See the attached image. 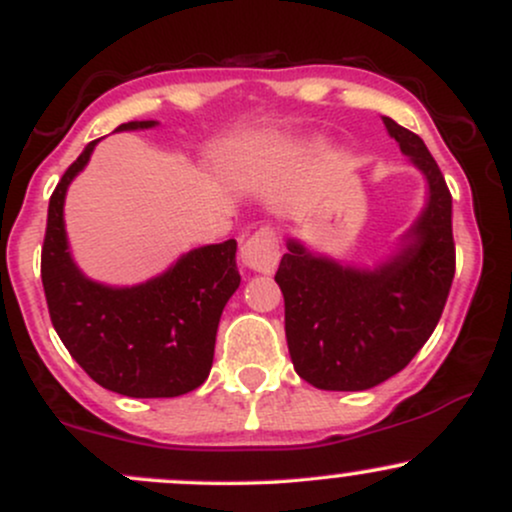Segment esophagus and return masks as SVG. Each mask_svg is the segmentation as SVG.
<instances>
[{"mask_svg": "<svg viewBox=\"0 0 512 512\" xmlns=\"http://www.w3.org/2000/svg\"><path fill=\"white\" fill-rule=\"evenodd\" d=\"M240 260L255 272L272 274L279 264V233L272 226H264L252 233L240 248Z\"/></svg>", "mask_w": 512, "mask_h": 512, "instance_id": "obj_1", "label": "esophagus"}]
</instances>
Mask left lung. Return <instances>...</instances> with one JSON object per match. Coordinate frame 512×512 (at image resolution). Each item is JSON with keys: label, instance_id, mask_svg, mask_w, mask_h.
<instances>
[{"label": "left lung", "instance_id": "obj_1", "mask_svg": "<svg viewBox=\"0 0 512 512\" xmlns=\"http://www.w3.org/2000/svg\"><path fill=\"white\" fill-rule=\"evenodd\" d=\"M390 137L428 180V204L407 245L375 269L342 267L298 240L276 269L293 368L320 390L358 392L399 373L436 330L452 276V197L419 134L383 117Z\"/></svg>", "mask_w": 512, "mask_h": 512}]
</instances>
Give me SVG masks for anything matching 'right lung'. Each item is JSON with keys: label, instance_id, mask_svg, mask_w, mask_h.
I'll list each match as a JSON object with an SVG mask.
<instances>
[{"label": "right lung", "instance_id": "add662e5", "mask_svg": "<svg viewBox=\"0 0 512 512\" xmlns=\"http://www.w3.org/2000/svg\"><path fill=\"white\" fill-rule=\"evenodd\" d=\"M154 120L125 122L149 129ZM91 142L57 182L48 207L40 276L55 332L72 358L105 390L125 397H178L207 380L216 330L240 284L236 240L182 255L166 274L113 289L76 269L64 233V195L91 158Z\"/></svg>", "mask_w": 512, "mask_h": 512}]
</instances>
